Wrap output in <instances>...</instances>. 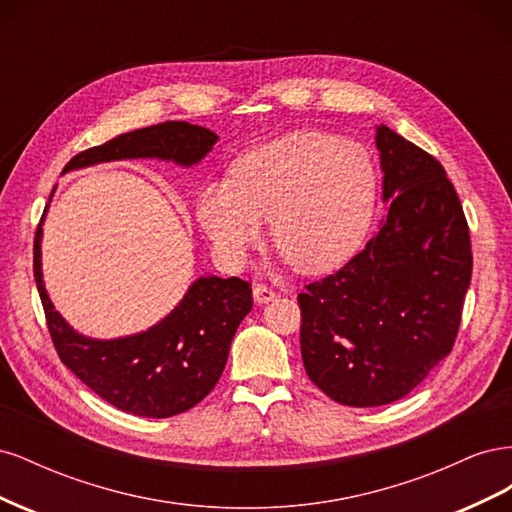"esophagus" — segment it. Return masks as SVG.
Instances as JSON below:
<instances>
[{"label": "esophagus", "mask_w": 512, "mask_h": 512, "mask_svg": "<svg viewBox=\"0 0 512 512\" xmlns=\"http://www.w3.org/2000/svg\"><path fill=\"white\" fill-rule=\"evenodd\" d=\"M277 297V292L271 288V286H265V284H256L254 286V301L256 303H269Z\"/></svg>", "instance_id": "34e87169"}]
</instances>
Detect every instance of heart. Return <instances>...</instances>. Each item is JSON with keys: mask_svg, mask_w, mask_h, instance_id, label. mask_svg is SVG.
Instances as JSON below:
<instances>
[{"mask_svg": "<svg viewBox=\"0 0 512 512\" xmlns=\"http://www.w3.org/2000/svg\"><path fill=\"white\" fill-rule=\"evenodd\" d=\"M378 175L365 147L320 130L288 132L243 151L230 179L196 194V220L230 267L271 237L292 267L318 275L348 262L367 237Z\"/></svg>", "mask_w": 512, "mask_h": 512, "instance_id": "heart-1", "label": "heart"}]
</instances>
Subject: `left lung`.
I'll return each mask as SVG.
<instances>
[{"label": "left lung", "instance_id": "8db88e82", "mask_svg": "<svg viewBox=\"0 0 512 512\" xmlns=\"http://www.w3.org/2000/svg\"><path fill=\"white\" fill-rule=\"evenodd\" d=\"M376 147L389 203L380 230L299 294L307 376L354 408L406 397L451 354L472 277L468 222L442 164L384 123Z\"/></svg>", "mask_w": 512, "mask_h": 512}]
</instances>
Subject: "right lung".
Returning a JSON list of instances; mask_svg holds the SVG:
<instances>
[{
  "instance_id": "1",
  "label": "right lung",
  "mask_w": 512,
  "mask_h": 512,
  "mask_svg": "<svg viewBox=\"0 0 512 512\" xmlns=\"http://www.w3.org/2000/svg\"><path fill=\"white\" fill-rule=\"evenodd\" d=\"M215 143L218 134L207 128L188 121H164L81 151L66 164L64 173L115 160H162L190 168L203 160ZM44 215L34 241V277L61 363L108 404L136 416L168 418L203 401L218 384L232 337L250 314V284L239 277L224 280L203 275L183 294L173 312L147 331L117 339L87 337L61 318L44 288Z\"/></svg>"
}]
</instances>
